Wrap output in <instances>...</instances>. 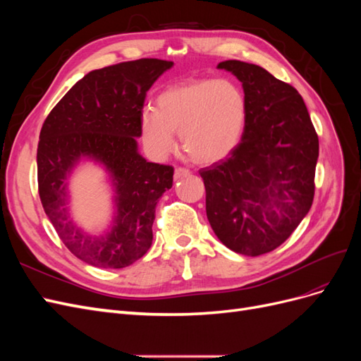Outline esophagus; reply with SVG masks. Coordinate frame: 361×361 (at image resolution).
<instances>
[{"label": "esophagus", "instance_id": "obj_1", "mask_svg": "<svg viewBox=\"0 0 361 361\" xmlns=\"http://www.w3.org/2000/svg\"><path fill=\"white\" fill-rule=\"evenodd\" d=\"M190 170L188 169H185V167H178L176 170H174V179L176 180H179V179H182V178H185V176H190Z\"/></svg>", "mask_w": 361, "mask_h": 361}]
</instances>
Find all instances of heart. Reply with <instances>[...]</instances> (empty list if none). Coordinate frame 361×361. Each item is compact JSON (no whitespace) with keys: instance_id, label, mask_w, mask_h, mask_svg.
Listing matches in <instances>:
<instances>
[{"instance_id":"heart-1","label":"heart","mask_w":361,"mask_h":361,"mask_svg":"<svg viewBox=\"0 0 361 361\" xmlns=\"http://www.w3.org/2000/svg\"><path fill=\"white\" fill-rule=\"evenodd\" d=\"M247 120V99L227 80H190L162 90L155 110L140 116L141 140L157 158L176 147L174 133L188 158L197 164L224 159L241 141Z\"/></svg>"}]
</instances>
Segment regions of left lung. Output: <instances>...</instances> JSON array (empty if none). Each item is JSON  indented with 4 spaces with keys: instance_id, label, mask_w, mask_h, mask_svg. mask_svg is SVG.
Masks as SVG:
<instances>
[{
    "instance_id": "1",
    "label": "left lung",
    "mask_w": 361,
    "mask_h": 361,
    "mask_svg": "<svg viewBox=\"0 0 361 361\" xmlns=\"http://www.w3.org/2000/svg\"><path fill=\"white\" fill-rule=\"evenodd\" d=\"M243 82L247 120L239 145L199 173L206 215L220 241L239 255L280 247L310 211L319 140L301 94L256 64H218Z\"/></svg>"
}]
</instances>
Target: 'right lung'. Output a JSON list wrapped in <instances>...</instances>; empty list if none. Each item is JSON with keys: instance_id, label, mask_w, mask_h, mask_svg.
<instances>
[{"instance_id": "right-lung-1", "label": "right lung", "mask_w": 361, "mask_h": 361, "mask_svg": "<svg viewBox=\"0 0 361 361\" xmlns=\"http://www.w3.org/2000/svg\"><path fill=\"white\" fill-rule=\"evenodd\" d=\"M173 61L140 59L87 73L43 122L37 183L43 209L71 253L97 268H125L152 245L157 203L173 185L171 166L147 162L137 152L146 93ZM82 156L112 173L118 212L111 233L90 237L67 212L66 178Z\"/></svg>"}]
</instances>
